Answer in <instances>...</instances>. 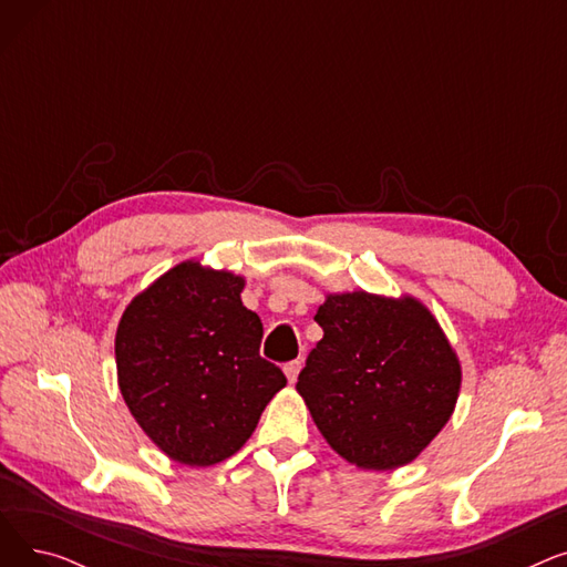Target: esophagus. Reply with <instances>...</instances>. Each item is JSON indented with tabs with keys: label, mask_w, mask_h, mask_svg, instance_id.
<instances>
[{
	"label": "esophagus",
	"mask_w": 567,
	"mask_h": 567,
	"mask_svg": "<svg viewBox=\"0 0 567 567\" xmlns=\"http://www.w3.org/2000/svg\"><path fill=\"white\" fill-rule=\"evenodd\" d=\"M299 372H301V361H289L285 365V374H287L289 383H296V379H299Z\"/></svg>",
	"instance_id": "1"
}]
</instances>
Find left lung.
I'll list each match as a JSON object with an SVG mask.
<instances>
[{
    "mask_svg": "<svg viewBox=\"0 0 567 567\" xmlns=\"http://www.w3.org/2000/svg\"><path fill=\"white\" fill-rule=\"evenodd\" d=\"M296 391L349 464L391 471L419 457L451 421L462 368L434 315L413 296L329 293Z\"/></svg>",
    "mask_w": 567,
    "mask_h": 567,
    "instance_id": "left-lung-1",
    "label": "left lung"
}]
</instances>
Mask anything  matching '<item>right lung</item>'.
I'll return each instance as SVG.
<instances>
[{
	"mask_svg": "<svg viewBox=\"0 0 567 567\" xmlns=\"http://www.w3.org/2000/svg\"><path fill=\"white\" fill-rule=\"evenodd\" d=\"M244 285L231 271L182 261L118 321V391L144 434L178 464L212 466L241 451L287 383L259 355L264 329L241 303Z\"/></svg>",
	"mask_w": 567,
	"mask_h": 567,
	"instance_id": "right-lung-1",
	"label": "right lung"
}]
</instances>
